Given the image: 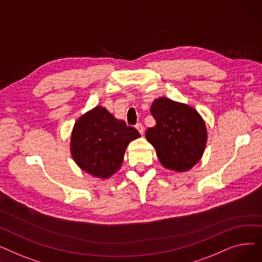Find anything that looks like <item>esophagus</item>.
<instances>
[{
	"mask_svg": "<svg viewBox=\"0 0 262 262\" xmlns=\"http://www.w3.org/2000/svg\"><path fill=\"white\" fill-rule=\"evenodd\" d=\"M136 128H137V130H138L139 133H140V135H143V133H144V126L142 125L141 123H138L136 125Z\"/></svg>",
	"mask_w": 262,
	"mask_h": 262,
	"instance_id": "obj_1",
	"label": "esophagus"
}]
</instances>
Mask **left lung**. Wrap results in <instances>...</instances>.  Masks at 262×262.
Instances as JSON below:
<instances>
[{"label":"left lung","mask_w":262,"mask_h":262,"mask_svg":"<svg viewBox=\"0 0 262 262\" xmlns=\"http://www.w3.org/2000/svg\"><path fill=\"white\" fill-rule=\"evenodd\" d=\"M150 114L156 121L146 129L162 166L176 172L190 170L202 158L207 141V129L201 115L189 105L168 98L156 99Z\"/></svg>","instance_id":"obj_1"}]
</instances>
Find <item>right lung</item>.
I'll use <instances>...</instances> for the list:
<instances>
[{
  "label": "right lung",
  "mask_w": 262,
  "mask_h": 262,
  "mask_svg": "<svg viewBox=\"0 0 262 262\" xmlns=\"http://www.w3.org/2000/svg\"><path fill=\"white\" fill-rule=\"evenodd\" d=\"M139 137L136 128L96 106L75 122L71 154L81 170L94 177L108 178L121 168L129 142Z\"/></svg>",
  "instance_id": "1"
}]
</instances>
